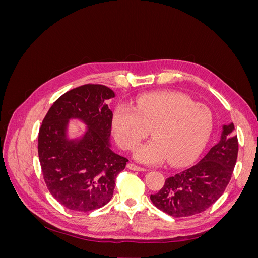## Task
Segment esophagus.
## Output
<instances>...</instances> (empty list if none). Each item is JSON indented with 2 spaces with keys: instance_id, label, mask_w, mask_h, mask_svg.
<instances>
[{
  "instance_id": "1",
  "label": "esophagus",
  "mask_w": 258,
  "mask_h": 258,
  "mask_svg": "<svg viewBox=\"0 0 258 258\" xmlns=\"http://www.w3.org/2000/svg\"><path fill=\"white\" fill-rule=\"evenodd\" d=\"M127 168L130 169V170H134V171H145L144 168L142 167H139L137 165H135V163H128L127 165Z\"/></svg>"
}]
</instances>
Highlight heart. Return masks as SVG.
<instances>
[{
    "instance_id": "b5f03b06",
    "label": "heart",
    "mask_w": 258,
    "mask_h": 258,
    "mask_svg": "<svg viewBox=\"0 0 258 258\" xmlns=\"http://www.w3.org/2000/svg\"><path fill=\"white\" fill-rule=\"evenodd\" d=\"M111 122L116 142L124 151H134L152 132L154 139L135 152L138 161L157 165L168 160L181 166L204 151L214 119L207 105L181 92L161 91L137 98L131 107L117 105Z\"/></svg>"
}]
</instances>
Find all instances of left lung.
Wrapping results in <instances>:
<instances>
[{
	"instance_id": "1",
	"label": "left lung",
	"mask_w": 258,
	"mask_h": 258,
	"mask_svg": "<svg viewBox=\"0 0 258 258\" xmlns=\"http://www.w3.org/2000/svg\"><path fill=\"white\" fill-rule=\"evenodd\" d=\"M233 123L223 127L222 138L196 165L166 179L162 188L151 195L153 205L173 217L204 212L227 187L238 157V138Z\"/></svg>"
}]
</instances>
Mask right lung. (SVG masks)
I'll use <instances>...</instances> for the list:
<instances>
[{
	"instance_id": "add662e5",
	"label": "right lung",
	"mask_w": 258,
	"mask_h": 258,
	"mask_svg": "<svg viewBox=\"0 0 258 258\" xmlns=\"http://www.w3.org/2000/svg\"><path fill=\"white\" fill-rule=\"evenodd\" d=\"M115 97L106 86L86 84L54 101L38 131V159L46 186L60 205L76 212L105 206L113 197L115 178L127 158L110 147L112 111L104 101ZM70 118L89 130L81 140L66 138Z\"/></svg>"
}]
</instances>
